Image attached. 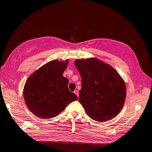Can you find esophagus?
<instances>
[{"instance_id":"34e87169","label":"esophagus","mask_w":152,"mask_h":152,"mask_svg":"<svg viewBox=\"0 0 152 152\" xmlns=\"http://www.w3.org/2000/svg\"><path fill=\"white\" fill-rule=\"evenodd\" d=\"M74 93L77 96V97L79 98V91H78L77 90H75L74 91Z\"/></svg>"}]
</instances>
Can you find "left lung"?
Listing matches in <instances>:
<instances>
[{
	"instance_id": "obj_1",
	"label": "left lung",
	"mask_w": 152,
	"mask_h": 152,
	"mask_svg": "<svg viewBox=\"0 0 152 152\" xmlns=\"http://www.w3.org/2000/svg\"><path fill=\"white\" fill-rule=\"evenodd\" d=\"M75 65L82 78L79 102L86 113L99 122L116 117L126 97L122 77L112 66L96 58L77 59Z\"/></svg>"
}]
</instances>
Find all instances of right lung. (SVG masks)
Instances as JSON below:
<instances>
[{"instance_id": "obj_1", "label": "right lung", "mask_w": 152, "mask_h": 152, "mask_svg": "<svg viewBox=\"0 0 152 152\" xmlns=\"http://www.w3.org/2000/svg\"><path fill=\"white\" fill-rule=\"evenodd\" d=\"M69 59L50 61L40 67L27 79L23 88L26 107L34 115L51 118L77 99L68 87V80L63 76Z\"/></svg>"}]
</instances>
